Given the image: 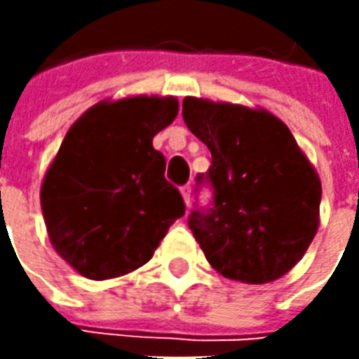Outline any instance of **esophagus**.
Returning <instances> with one entry per match:
<instances>
[{"label":"esophagus","mask_w":359,"mask_h":359,"mask_svg":"<svg viewBox=\"0 0 359 359\" xmlns=\"http://www.w3.org/2000/svg\"><path fill=\"white\" fill-rule=\"evenodd\" d=\"M182 198L186 201V205H189V201H191V186L189 184L182 187Z\"/></svg>","instance_id":"1"}]
</instances>
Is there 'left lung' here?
<instances>
[{
    "instance_id": "1",
    "label": "left lung",
    "mask_w": 359,
    "mask_h": 359,
    "mask_svg": "<svg viewBox=\"0 0 359 359\" xmlns=\"http://www.w3.org/2000/svg\"><path fill=\"white\" fill-rule=\"evenodd\" d=\"M182 116L212 151L205 180L214 205L187 219L205 259L236 282L285 276L320 228L316 168L287 126L264 107L186 97Z\"/></svg>"
}]
</instances>
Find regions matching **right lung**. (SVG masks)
I'll list each match as a JSON object with an SVG mask.
<instances>
[{
    "label": "right lung",
    "mask_w": 359,
    "mask_h": 359,
    "mask_svg": "<svg viewBox=\"0 0 359 359\" xmlns=\"http://www.w3.org/2000/svg\"><path fill=\"white\" fill-rule=\"evenodd\" d=\"M173 95H130L90 107L65 133L41 182L53 250L77 273L111 280L151 259L186 212L163 177L154 135L177 116Z\"/></svg>",
    "instance_id": "obj_1"
}]
</instances>
